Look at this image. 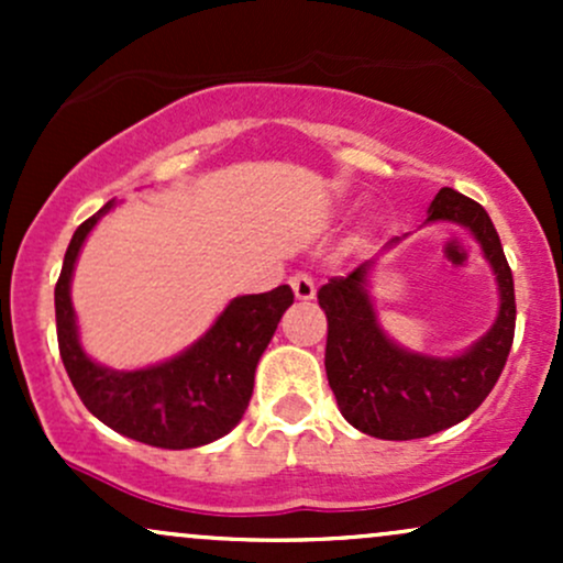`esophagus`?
<instances>
[{
	"label": "esophagus",
	"instance_id": "obj_1",
	"mask_svg": "<svg viewBox=\"0 0 563 563\" xmlns=\"http://www.w3.org/2000/svg\"><path fill=\"white\" fill-rule=\"evenodd\" d=\"M290 288H294V294H296V299L299 301H309V299H314V280H312V275H307V273H296L294 277H290Z\"/></svg>",
	"mask_w": 563,
	"mask_h": 563
}]
</instances>
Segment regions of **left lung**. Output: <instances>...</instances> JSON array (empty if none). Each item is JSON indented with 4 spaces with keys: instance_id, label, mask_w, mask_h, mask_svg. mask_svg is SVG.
Masks as SVG:
<instances>
[{
    "instance_id": "8db88e82",
    "label": "left lung",
    "mask_w": 563,
    "mask_h": 563,
    "mask_svg": "<svg viewBox=\"0 0 563 563\" xmlns=\"http://www.w3.org/2000/svg\"><path fill=\"white\" fill-rule=\"evenodd\" d=\"M455 222L474 232L493 264L500 290L495 325L457 357L407 352L380 331L367 294V275L376 260L360 264L346 277H331L318 290L328 318L325 373L341 416L363 434L405 442L431 437L461 423L479 407L506 367L516 328L514 275L503 254L493 219L476 200L442 187L426 222ZM402 238L384 245L389 251Z\"/></svg>"
}]
</instances>
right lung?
<instances>
[{
    "label": "right lung",
    "mask_w": 563,
    "mask_h": 563,
    "mask_svg": "<svg viewBox=\"0 0 563 563\" xmlns=\"http://www.w3.org/2000/svg\"><path fill=\"white\" fill-rule=\"evenodd\" d=\"M111 206L108 200L74 232L55 286L57 346L70 384L95 418L129 439L164 450L214 442L243 418L256 365L283 312L294 303V290L277 286L267 294L238 296L196 344L166 363L140 371L97 365L79 344L70 277L89 230Z\"/></svg>",
    "instance_id": "add662e5"
}]
</instances>
